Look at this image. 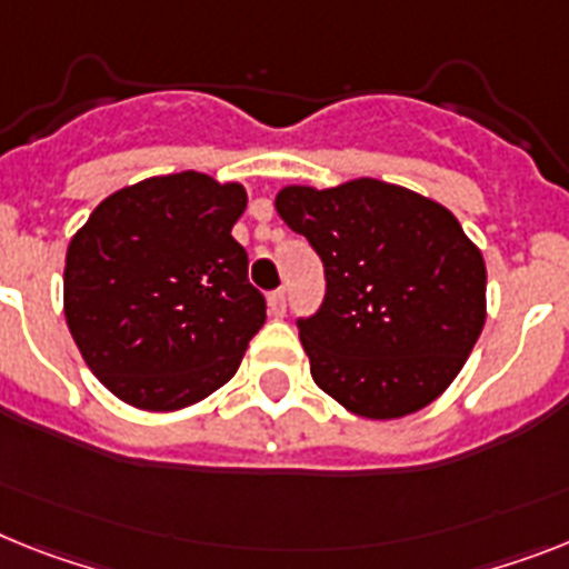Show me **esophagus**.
Masks as SVG:
<instances>
[{
    "label": "esophagus",
    "mask_w": 569,
    "mask_h": 569,
    "mask_svg": "<svg viewBox=\"0 0 569 569\" xmlns=\"http://www.w3.org/2000/svg\"><path fill=\"white\" fill-rule=\"evenodd\" d=\"M269 309L271 315H277V318L286 312V289H277V292L269 295Z\"/></svg>",
    "instance_id": "1"
}]
</instances>
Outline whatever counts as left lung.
Returning a JSON list of instances; mask_svg holds the SVG:
<instances>
[{"instance_id":"1","label":"left lung","mask_w":569,"mask_h":569,"mask_svg":"<svg viewBox=\"0 0 569 569\" xmlns=\"http://www.w3.org/2000/svg\"><path fill=\"white\" fill-rule=\"evenodd\" d=\"M274 208L327 274L321 309L298 321L315 385L365 419L446 393L486 323V262L455 213L379 179L289 184Z\"/></svg>"}]
</instances>
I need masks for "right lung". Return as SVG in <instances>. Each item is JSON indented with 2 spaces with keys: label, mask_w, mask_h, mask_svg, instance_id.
Here are the masks:
<instances>
[{
  "label": "right lung",
  "mask_w": 569,
  "mask_h": 569,
  "mask_svg": "<svg viewBox=\"0 0 569 569\" xmlns=\"http://www.w3.org/2000/svg\"><path fill=\"white\" fill-rule=\"evenodd\" d=\"M248 196L237 181L152 176L114 190L69 242L63 312L100 385L141 410L202 402L237 373L266 323L231 237Z\"/></svg>",
  "instance_id": "1"
}]
</instances>
